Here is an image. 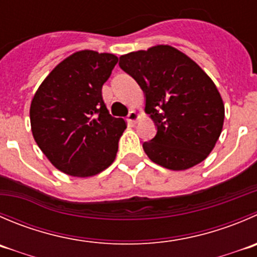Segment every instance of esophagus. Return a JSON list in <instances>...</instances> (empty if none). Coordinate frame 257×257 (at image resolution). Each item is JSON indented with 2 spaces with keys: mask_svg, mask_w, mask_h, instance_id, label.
<instances>
[{
  "mask_svg": "<svg viewBox=\"0 0 257 257\" xmlns=\"http://www.w3.org/2000/svg\"><path fill=\"white\" fill-rule=\"evenodd\" d=\"M138 118H139V114L137 113V111L132 110L129 111V114L126 115V121H128V123H136Z\"/></svg>",
  "mask_w": 257,
  "mask_h": 257,
  "instance_id": "obj_1",
  "label": "esophagus"
}]
</instances>
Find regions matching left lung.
I'll use <instances>...</instances> for the list:
<instances>
[{
    "label": "left lung",
    "instance_id": "1",
    "mask_svg": "<svg viewBox=\"0 0 257 257\" xmlns=\"http://www.w3.org/2000/svg\"><path fill=\"white\" fill-rule=\"evenodd\" d=\"M119 66L138 83L157 134L144 142L147 156L172 171L207 158L225 119V106L210 76L183 52L168 45L119 57Z\"/></svg>",
    "mask_w": 257,
    "mask_h": 257
}]
</instances>
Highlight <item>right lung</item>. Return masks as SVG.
<instances>
[{
	"mask_svg": "<svg viewBox=\"0 0 257 257\" xmlns=\"http://www.w3.org/2000/svg\"><path fill=\"white\" fill-rule=\"evenodd\" d=\"M116 62L113 54L75 52L49 74L32 99L35 141L64 173L90 177L115 159L125 121L109 114L101 88Z\"/></svg>",
	"mask_w": 257,
	"mask_h": 257,
	"instance_id": "right-lung-1",
	"label": "right lung"
}]
</instances>
